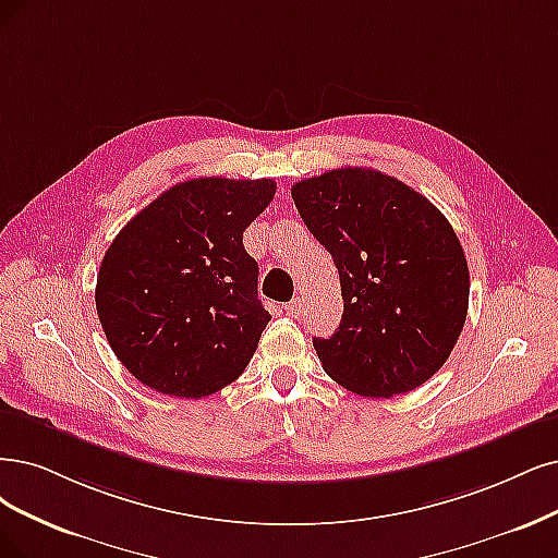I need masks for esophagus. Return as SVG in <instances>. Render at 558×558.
Segmentation results:
<instances>
[{"mask_svg": "<svg viewBox=\"0 0 558 558\" xmlns=\"http://www.w3.org/2000/svg\"><path fill=\"white\" fill-rule=\"evenodd\" d=\"M284 311H287V315H290V317H299L301 311H303V301L301 299H292L290 303L284 305Z\"/></svg>", "mask_w": 558, "mask_h": 558, "instance_id": "esophagus-1", "label": "esophagus"}]
</instances>
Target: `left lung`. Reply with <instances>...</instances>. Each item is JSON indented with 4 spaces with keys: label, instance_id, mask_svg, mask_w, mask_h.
<instances>
[{
    "label": "left lung",
    "instance_id": "obj_1",
    "mask_svg": "<svg viewBox=\"0 0 558 558\" xmlns=\"http://www.w3.org/2000/svg\"><path fill=\"white\" fill-rule=\"evenodd\" d=\"M331 253L344 313L313 344L326 375L365 398L418 388L448 361L469 307V266L446 216L396 177L342 168L292 185Z\"/></svg>",
    "mask_w": 558,
    "mask_h": 558
}]
</instances>
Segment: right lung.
I'll use <instances>...</instances> for the list:
<instances>
[{
  "label": "right lung",
  "instance_id": "add662e5",
  "mask_svg": "<svg viewBox=\"0 0 558 558\" xmlns=\"http://www.w3.org/2000/svg\"><path fill=\"white\" fill-rule=\"evenodd\" d=\"M276 195L271 179L172 185L117 234L96 311L117 359L162 396L195 400L239 379L268 311L243 232Z\"/></svg>",
  "mask_w": 558,
  "mask_h": 558
}]
</instances>
